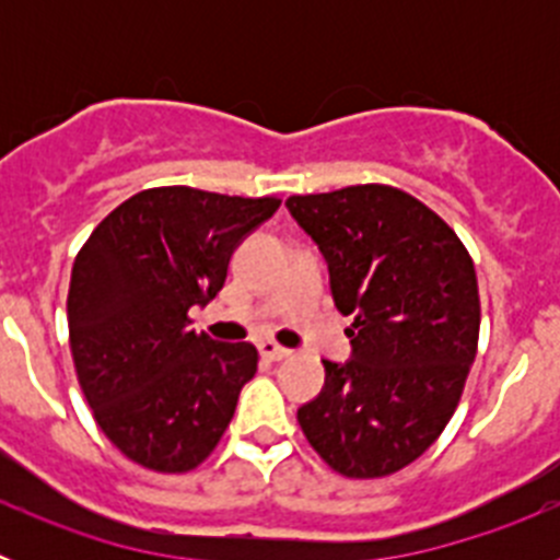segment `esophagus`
<instances>
[{
	"mask_svg": "<svg viewBox=\"0 0 560 560\" xmlns=\"http://www.w3.org/2000/svg\"><path fill=\"white\" fill-rule=\"evenodd\" d=\"M260 355H264V359H269V361H283V359H289L291 350L289 348H280L277 341L264 339V341H260Z\"/></svg>",
	"mask_w": 560,
	"mask_h": 560,
	"instance_id": "34e87169",
	"label": "esophagus"
}]
</instances>
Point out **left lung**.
<instances>
[{
    "mask_svg": "<svg viewBox=\"0 0 560 560\" xmlns=\"http://www.w3.org/2000/svg\"><path fill=\"white\" fill-rule=\"evenodd\" d=\"M353 316L348 361H323V393L296 409L314 452L350 479L400 471L452 420L477 355L474 260L438 212L389 185L291 196Z\"/></svg>",
    "mask_w": 560,
    "mask_h": 560,
    "instance_id": "obj_1",
    "label": "left lung"
}]
</instances>
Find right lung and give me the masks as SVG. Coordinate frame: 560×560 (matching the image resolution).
Returning <instances> with one entry per match:
<instances>
[{
	"label": "right lung",
	"instance_id": "add662e5",
	"mask_svg": "<svg viewBox=\"0 0 560 560\" xmlns=\"http://www.w3.org/2000/svg\"><path fill=\"white\" fill-rule=\"evenodd\" d=\"M280 199L151 187L112 210L72 266L69 348L97 427L142 468L185 474L219 446L257 373L249 341H215L187 311L224 289L232 252Z\"/></svg>",
	"mask_w": 560,
	"mask_h": 560
}]
</instances>
